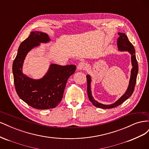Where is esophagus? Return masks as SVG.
<instances>
[{
  "label": "esophagus",
  "mask_w": 149,
  "mask_h": 149,
  "mask_svg": "<svg viewBox=\"0 0 149 149\" xmlns=\"http://www.w3.org/2000/svg\"><path fill=\"white\" fill-rule=\"evenodd\" d=\"M86 68V64L84 62H81L78 64L77 68L78 70H84Z\"/></svg>",
  "instance_id": "esophagus-1"
}]
</instances>
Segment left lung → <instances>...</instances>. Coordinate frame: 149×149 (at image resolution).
I'll list each match as a JSON object with an SVG mask.
<instances>
[{
    "label": "left lung",
    "instance_id": "8db88e82",
    "mask_svg": "<svg viewBox=\"0 0 149 149\" xmlns=\"http://www.w3.org/2000/svg\"><path fill=\"white\" fill-rule=\"evenodd\" d=\"M119 37L118 39V49L120 52H128L131 56V63L132 66V68L131 70V73H130V77L129 83L128 88L126 90L125 93L122 96L118 101H116L114 103L111 104H103L102 103H100L96 101L93 98L92 96L91 93V76L87 74V92H88V96L89 101H91L93 104L99 108H102V109H111V108H113L117 107L123 103L126 100L131 96L132 94L135 85L136 83V79H137V76L138 73V63L137 61L136 60V52H135V49L133 46V45L130 42L129 40L127 35L124 33H118Z\"/></svg>",
    "mask_w": 149,
    "mask_h": 149
}]
</instances>
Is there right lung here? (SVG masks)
<instances>
[{"label": "right lung", "mask_w": 149, "mask_h": 149, "mask_svg": "<svg viewBox=\"0 0 149 149\" xmlns=\"http://www.w3.org/2000/svg\"><path fill=\"white\" fill-rule=\"evenodd\" d=\"M50 38L46 33L31 31L29 37L20 45L12 65L13 81L18 96L27 104L37 109L55 108L60 103L68 79L74 74L76 66L50 64L42 78L35 79L22 72L27 53L40 43H47Z\"/></svg>", "instance_id": "1"}]
</instances>
